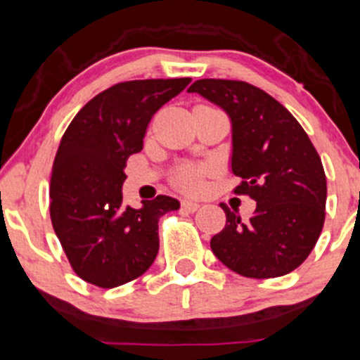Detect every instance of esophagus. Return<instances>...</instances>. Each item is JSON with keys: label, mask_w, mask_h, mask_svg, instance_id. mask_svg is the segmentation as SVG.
I'll return each instance as SVG.
<instances>
[{"label": "esophagus", "mask_w": 360, "mask_h": 360, "mask_svg": "<svg viewBox=\"0 0 360 360\" xmlns=\"http://www.w3.org/2000/svg\"><path fill=\"white\" fill-rule=\"evenodd\" d=\"M181 209H183L184 212H190V214H193V212H196L200 209V203L190 202V200H183V202H181Z\"/></svg>", "instance_id": "34e87169"}]
</instances>
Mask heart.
<instances>
[{"mask_svg":"<svg viewBox=\"0 0 360 360\" xmlns=\"http://www.w3.org/2000/svg\"><path fill=\"white\" fill-rule=\"evenodd\" d=\"M209 172L207 167H195V165H183L174 172L172 181L181 191L198 193L203 184V176Z\"/></svg>","mask_w":360,"mask_h":360,"instance_id":"heart-1","label":"heart"}]
</instances>
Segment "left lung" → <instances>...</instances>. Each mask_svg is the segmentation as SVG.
I'll return each instance as SVG.
<instances>
[{"label": "left lung", "instance_id": "8db88e82", "mask_svg": "<svg viewBox=\"0 0 360 360\" xmlns=\"http://www.w3.org/2000/svg\"><path fill=\"white\" fill-rule=\"evenodd\" d=\"M188 91L229 115L231 170L241 177L234 193L257 202L250 221L221 205L226 226L210 240L212 252L245 278L295 271L316 247L326 217V174L307 132L278 100L248 82L200 79Z\"/></svg>", "mask_w": 360, "mask_h": 360}]
</instances>
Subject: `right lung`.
<instances>
[{"instance_id": "right-lung-1", "label": "right lung", "mask_w": 360, "mask_h": 360, "mask_svg": "<svg viewBox=\"0 0 360 360\" xmlns=\"http://www.w3.org/2000/svg\"><path fill=\"white\" fill-rule=\"evenodd\" d=\"M191 82H119L89 100L62 136L50 181L51 224L72 269L98 288H115L150 269L158 219L179 202L158 195L141 209L122 203L127 158L143 150L155 112Z\"/></svg>"}]
</instances>
